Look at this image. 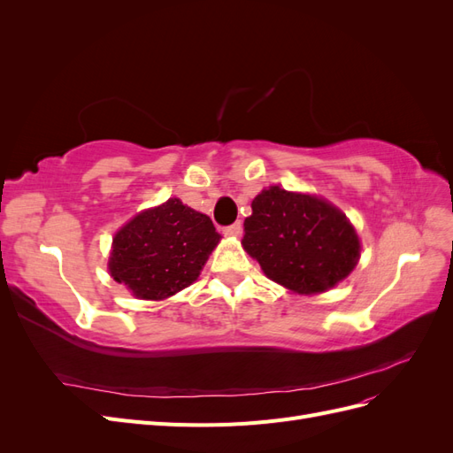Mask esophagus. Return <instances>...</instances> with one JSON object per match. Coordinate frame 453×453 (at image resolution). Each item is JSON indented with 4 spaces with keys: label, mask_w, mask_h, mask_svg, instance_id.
<instances>
[{
    "label": "esophagus",
    "mask_w": 453,
    "mask_h": 453,
    "mask_svg": "<svg viewBox=\"0 0 453 453\" xmlns=\"http://www.w3.org/2000/svg\"><path fill=\"white\" fill-rule=\"evenodd\" d=\"M223 232H225L226 236H240L242 234V223H234V225H230V226H225Z\"/></svg>",
    "instance_id": "obj_1"
}]
</instances>
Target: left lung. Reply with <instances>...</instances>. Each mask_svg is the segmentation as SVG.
I'll use <instances>...</instances> for the list:
<instances>
[{"label":"left lung","mask_w":453,"mask_h":453,"mask_svg":"<svg viewBox=\"0 0 453 453\" xmlns=\"http://www.w3.org/2000/svg\"><path fill=\"white\" fill-rule=\"evenodd\" d=\"M251 210L243 221V250L285 289L325 293L357 265V232L331 202L270 187L255 196Z\"/></svg>","instance_id":"obj_1"}]
</instances>
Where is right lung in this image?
Listing matches in <instances>:
<instances>
[{"label":"right lung","instance_id":"obj_1","mask_svg":"<svg viewBox=\"0 0 453 453\" xmlns=\"http://www.w3.org/2000/svg\"><path fill=\"white\" fill-rule=\"evenodd\" d=\"M219 240L208 215L170 198L117 232L109 273L134 296L164 300L198 280Z\"/></svg>","mask_w":453,"mask_h":453}]
</instances>
